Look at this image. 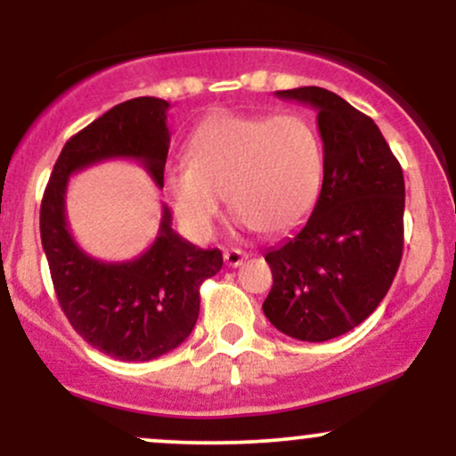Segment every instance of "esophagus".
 I'll use <instances>...</instances> for the list:
<instances>
[{
	"mask_svg": "<svg viewBox=\"0 0 456 456\" xmlns=\"http://www.w3.org/2000/svg\"><path fill=\"white\" fill-rule=\"evenodd\" d=\"M223 257H224V264H227L229 268H238V265H242V261L248 257V255L240 248H227L223 253Z\"/></svg>",
	"mask_w": 456,
	"mask_h": 456,
	"instance_id": "obj_1",
	"label": "esophagus"
}]
</instances>
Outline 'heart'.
<instances>
[{
	"instance_id": "obj_1",
	"label": "heart",
	"mask_w": 456,
	"mask_h": 456,
	"mask_svg": "<svg viewBox=\"0 0 456 456\" xmlns=\"http://www.w3.org/2000/svg\"><path fill=\"white\" fill-rule=\"evenodd\" d=\"M184 162L167 171L162 192L197 238L212 233L223 195L242 224L287 232L311 212L323 182L322 141L297 113H214L188 137Z\"/></svg>"
}]
</instances>
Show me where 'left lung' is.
<instances>
[{
    "instance_id": "8db88e82",
    "label": "left lung",
    "mask_w": 456,
    "mask_h": 456,
    "mask_svg": "<svg viewBox=\"0 0 456 456\" xmlns=\"http://www.w3.org/2000/svg\"><path fill=\"white\" fill-rule=\"evenodd\" d=\"M317 111L323 184L311 218L265 253L264 313L297 341L322 343L362 323L388 294L403 255L405 182L378 124L323 87L276 92Z\"/></svg>"
}]
</instances>
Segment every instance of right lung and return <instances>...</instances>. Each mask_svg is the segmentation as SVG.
Listing matches in <instances>:
<instances>
[{"instance_id": "1", "label": "right lung", "mask_w": 456, "mask_h": 456, "mask_svg": "<svg viewBox=\"0 0 456 456\" xmlns=\"http://www.w3.org/2000/svg\"><path fill=\"white\" fill-rule=\"evenodd\" d=\"M167 111V101L141 96L94 119L64 145L40 206V238L61 311L92 347L124 362L160 358L186 341L199 317V287L223 268V253L186 242L162 206L159 235L145 253L128 261L92 257L68 227V180L98 162L126 159L162 188Z\"/></svg>"}]
</instances>
